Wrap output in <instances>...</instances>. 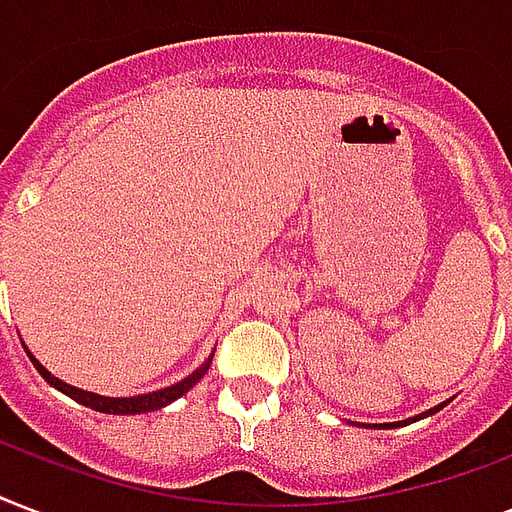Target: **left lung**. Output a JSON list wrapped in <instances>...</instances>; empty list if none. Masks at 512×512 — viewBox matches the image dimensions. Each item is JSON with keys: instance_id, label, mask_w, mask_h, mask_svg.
Returning a JSON list of instances; mask_svg holds the SVG:
<instances>
[{"instance_id": "8db88e82", "label": "left lung", "mask_w": 512, "mask_h": 512, "mask_svg": "<svg viewBox=\"0 0 512 512\" xmlns=\"http://www.w3.org/2000/svg\"><path fill=\"white\" fill-rule=\"evenodd\" d=\"M446 405H448V400H446V403L435 405V408H429V411L419 413V416H413V419H405V421H392V424H384V427H381V424H376V427H378V429H395V427H405V424H408V421H419V419H424V416H432V413H438L440 408H446Z\"/></svg>"}]
</instances>
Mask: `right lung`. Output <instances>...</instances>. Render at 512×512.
I'll return each mask as SVG.
<instances>
[{"mask_svg":"<svg viewBox=\"0 0 512 512\" xmlns=\"http://www.w3.org/2000/svg\"><path fill=\"white\" fill-rule=\"evenodd\" d=\"M23 349H26V346H23ZM26 354H29V360L34 362V368L39 370V376L45 378L50 386H56L58 392H64L66 397H72V400H77L80 405H88V408H93V411L117 413V416H126V413H150V411H158V408H166V405L174 403L177 397L190 392V389L204 378L209 365H212V357H209L201 368L195 370V373H190L187 378H182L179 384H171L166 386V389H158V392H147V395H136V397H104V395H93V392H85V389H77V386H69L66 381H61V378L50 376V370L42 368V362L34 360V354H31L29 349H26Z\"/></svg>","mask_w":512,"mask_h":512,"instance_id":"right-lung-1","label":"right lung"}]
</instances>
